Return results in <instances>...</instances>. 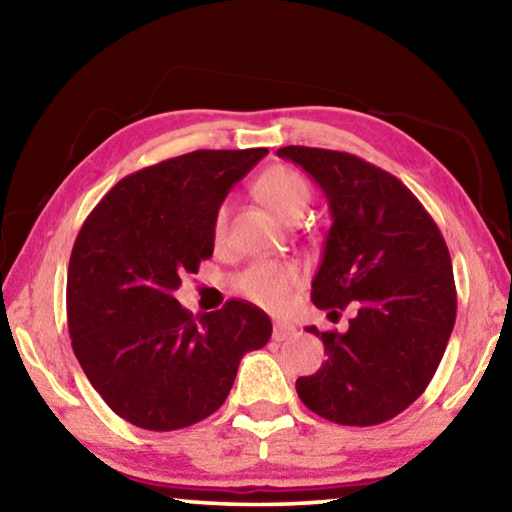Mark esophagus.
<instances>
[{
	"label": "esophagus",
	"instance_id": "1",
	"mask_svg": "<svg viewBox=\"0 0 512 512\" xmlns=\"http://www.w3.org/2000/svg\"><path fill=\"white\" fill-rule=\"evenodd\" d=\"M298 334V327L291 325V323H284V320H277L273 325V339L275 341H287L293 339V336Z\"/></svg>",
	"mask_w": 512,
	"mask_h": 512
}]
</instances>
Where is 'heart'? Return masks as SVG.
<instances>
[{
    "mask_svg": "<svg viewBox=\"0 0 512 512\" xmlns=\"http://www.w3.org/2000/svg\"><path fill=\"white\" fill-rule=\"evenodd\" d=\"M255 194L277 219L293 223L305 214L311 189L298 171L289 167H271L266 169L255 183ZM228 225V207L221 205L214 214L212 232L214 239L221 241ZM300 280V271L296 264L289 262H259L241 271L235 277V287L257 305L277 309L287 302L291 289Z\"/></svg>",
    "mask_w": 512,
    "mask_h": 512,
    "instance_id": "b5f03b06",
    "label": "heart"
}]
</instances>
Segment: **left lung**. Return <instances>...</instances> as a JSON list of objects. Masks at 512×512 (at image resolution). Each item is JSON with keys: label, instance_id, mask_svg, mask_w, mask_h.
I'll return each instance as SVG.
<instances>
[{"label": "left lung", "instance_id": "1", "mask_svg": "<svg viewBox=\"0 0 512 512\" xmlns=\"http://www.w3.org/2000/svg\"><path fill=\"white\" fill-rule=\"evenodd\" d=\"M284 160L323 189L329 225L311 282L318 309L357 314L345 332H318L327 361L296 391L320 418L372 427L429 386L456 320L452 257L438 225L391 173L357 155L284 146Z\"/></svg>", "mask_w": 512, "mask_h": 512}]
</instances>
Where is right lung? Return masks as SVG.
<instances>
[{"mask_svg":"<svg viewBox=\"0 0 512 512\" xmlns=\"http://www.w3.org/2000/svg\"><path fill=\"white\" fill-rule=\"evenodd\" d=\"M268 149L194 151L135 171L85 219L67 325L85 377L119 418L176 431L212 415L273 325L246 300L194 316L173 291L214 253V214Z\"/></svg>","mask_w":512,"mask_h":512,"instance_id":"right-lung-1","label":"right lung"}]
</instances>
